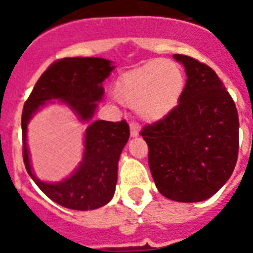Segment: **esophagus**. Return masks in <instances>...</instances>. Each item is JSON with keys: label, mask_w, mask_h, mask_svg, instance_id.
I'll return each instance as SVG.
<instances>
[{"label": "esophagus", "mask_w": 253, "mask_h": 253, "mask_svg": "<svg viewBox=\"0 0 253 253\" xmlns=\"http://www.w3.org/2000/svg\"><path fill=\"white\" fill-rule=\"evenodd\" d=\"M130 134L131 136H138L139 135V126L136 123L131 122L130 123Z\"/></svg>", "instance_id": "esophagus-1"}]
</instances>
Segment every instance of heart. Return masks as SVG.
<instances>
[{
  "instance_id": "1",
  "label": "heart",
  "mask_w": 253,
  "mask_h": 253,
  "mask_svg": "<svg viewBox=\"0 0 253 253\" xmlns=\"http://www.w3.org/2000/svg\"><path fill=\"white\" fill-rule=\"evenodd\" d=\"M184 89L185 75L180 65L156 59L121 75L114 84V95L132 107L139 119L155 123L176 109Z\"/></svg>"
}]
</instances>
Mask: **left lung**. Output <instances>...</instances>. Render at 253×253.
I'll use <instances>...</instances> for the list:
<instances>
[{
    "instance_id": "8db88e82",
    "label": "left lung",
    "mask_w": 253,
    "mask_h": 253,
    "mask_svg": "<svg viewBox=\"0 0 253 253\" xmlns=\"http://www.w3.org/2000/svg\"><path fill=\"white\" fill-rule=\"evenodd\" d=\"M185 67L180 103L162 121L148 125V166L163 196L200 202L214 196L231 177L239 151V118L223 83L209 65L173 55Z\"/></svg>"
}]
</instances>
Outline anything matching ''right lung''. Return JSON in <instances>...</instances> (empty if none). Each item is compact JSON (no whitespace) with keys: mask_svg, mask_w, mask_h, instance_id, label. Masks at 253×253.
<instances>
[{"mask_svg":"<svg viewBox=\"0 0 253 253\" xmlns=\"http://www.w3.org/2000/svg\"><path fill=\"white\" fill-rule=\"evenodd\" d=\"M115 67L101 57H65L49 65L34 86L22 113L23 162L30 177L45 196L72 210H94L110 202L118 178V162L130 128L126 121H93L105 94L102 83ZM59 100L87 123L84 155L75 172L59 183L39 180L31 168L27 147V125L47 102Z\"/></svg>","mask_w":253,"mask_h":253,"instance_id":"1","label":"right lung"}]
</instances>
